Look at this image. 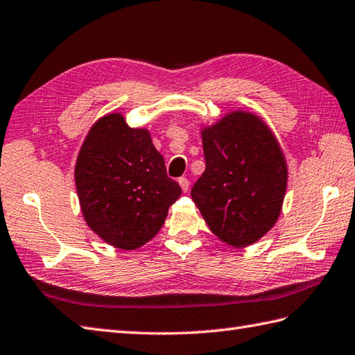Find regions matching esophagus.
Returning <instances> with one entry per match:
<instances>
[{
    "instance_id": "obj_1",
    "label": "esophagus",
    "mask_w": 355,
    "mask_h": 355,
    "mask_svg": "<svg viewBox=\"0 0 355 355\" xmlns=\"http://www.w3.org/2000/svg\"><path fill=\"white\" fill-rule=\"evenodd\" d=\"M178 184H180V187H182V191L186 193L187 191H189V182H187V178H184V177H182V178H178Z\"/></svg>"
}]
</instances>
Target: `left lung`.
I'll use <instances>...</instances> for the list:
<instances>
[{"mask_svg":"<svg viewBox=\"0 0 355 355\" xmlns=\"http://www.w3.org/2000/svg\"><path fill=\"white\" fill-rule=\"evenodd\" d=\"M206 171L191 197L210 232L229 247H248L277 223L288 166L271 128L245 110L202 125Z\"/></svg>","mask_w":355,"mask_h":355,"instance_id":"left-lung-1","label":"left lung"}]
</instances>
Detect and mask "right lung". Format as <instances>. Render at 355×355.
I'll return each instance as SVG.
<instances>
[{"label":"right lung","mask_w":355,"mask_h":355,"mask_svg":"<svg viewBox=\"0 0 355 355\" xmlns=\"http://www.w3.org/2000/svg\"><path fill=\"white\" fill-rule=\"evenodd\" d=\"M80 212L105 243L135 250L153 239L182 195L166 175L148 128H131L122 112L89 128L74 166Z\"/></svg>","instance_id":"right-lung-1"}]
</instances>
